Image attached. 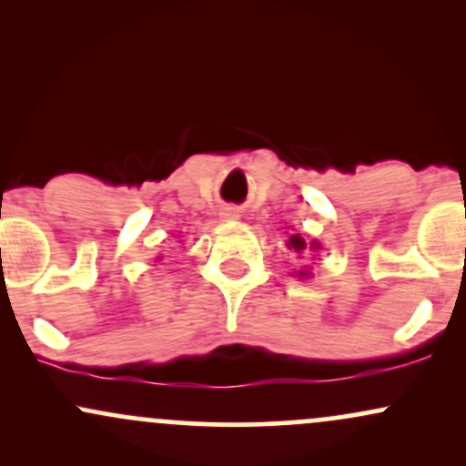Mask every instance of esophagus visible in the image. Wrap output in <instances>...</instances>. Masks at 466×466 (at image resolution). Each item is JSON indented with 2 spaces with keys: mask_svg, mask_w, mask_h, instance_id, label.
<instances>
[{
  "mask_svg": "<svg viewBox=\"0 0 466 466\" xmlns=\"http://www.w3.org/2000/svg\"><path fill=\"white\" fill-rule=\"evenodd\" d=\"M223 217H226V218H237L238 215H237V210H234V208H228V210H223Z\"/></svg>",
  "mask_w": 466,
  "mask_h": 466,
  "instance_id": "34e87169",
  "label": "esophagus"
}]
</instances>
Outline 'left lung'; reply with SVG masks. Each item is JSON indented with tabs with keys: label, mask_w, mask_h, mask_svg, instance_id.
<instances>
[{
	"label": "left lung",
	"mask_w": 466,
	"mask_h": 466,
	"mask_svg": "<svg viewBox=\"0 0 466 466\" xmlns=\"http://www.w3.org/2000/svg\"><path fill=\"white\" fill-rule=\"evenodd\" d=\"M289 248L296 251H304L309 248V243L300 237V234H291V237H289ZM313 249H318V245H313ZM300 276H304V271H300Z\"/></svg>",
	"instance_id": "obj_1"
}]
</instances>
